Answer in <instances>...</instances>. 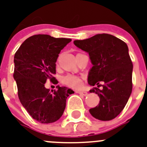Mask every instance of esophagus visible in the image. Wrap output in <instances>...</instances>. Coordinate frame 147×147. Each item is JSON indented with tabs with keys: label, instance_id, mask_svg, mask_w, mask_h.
Here are the masks:
<instances>
[{
	"label": "esophagus",
	"instance_id": "obj_1",
	"mask_svg": "<svg viewBox=\"0 0 147 147\" xmlns=\"http://www.w3.org/2000/svg\"><path fill=\"white\" fill-rule=\"evenodd\" d=\"M78 93L80 94V95L84 96H86L88 95V93L86 92V91H79V92H78Z\"/></svg>",
	"mask_w": 147,
	"mask_h": 147
}]
</instances>
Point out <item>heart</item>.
<instances>
[{
	"instance_id": "b5f03b06",
	"label": "heart",
	"mask_w": 147,
	"mask_h": 147,
	"mask_svg": "<svg viewBox=\"0 0 147 147\" xmlns=\"http://www.w3.org/2000/svg\"><path fill=\"white\" fill-rule=\"evenodd\" d=\"M61 81L65 85L75 89L81 88L83 86V78L78 76L72 75V74H69L62 77Z\"/></svg>"
}]
</instances>
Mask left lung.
<instances>
[{"label":"left lung","mask_w":147,"mask_h":147,"mask_svg":"<svg viewBox=\"0 0 147 147\" xmlns=\"http://www.w3.org/2000/svg\"><path fill=\"white\" fill-rule=\"evenodd\" d=\"M74 45L87 52L93 66L88 75L90 93L98 94L100 101L89 112L101 121L116 118L126 106L132 91L133 64L125 42L112 35L97 34L85 40H76ZM102 82L104 85L99 84Z\"/></svg>","instance_id":"left-lung-1"}]
</instances>
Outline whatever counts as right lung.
I'll return each mask as SVG.
<instances>
[{
    "mask_svg": "<svg viewBox=\"0 0 147 147\" xmlns=\"http://www.w3.org/2000/svg\"><path fill=\"white\" fill-rule=\"evenodd\" d=\"M71 41L70 38H53L49 35L30 36L21 44L14 56L13 78L20 101L29 115L41 123H53L63 115L66 99L74 91L56 86L50 91L46 80L53 81L56 62L61 51Z\"/></svg>",
    "mask_w": 147,
    "mask_h": 147,
    "instance_id": "1",
    "label": "right lung"
}]
</instances>
